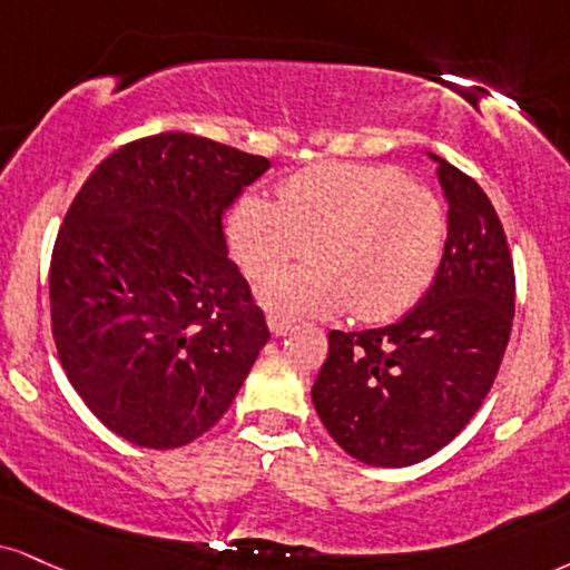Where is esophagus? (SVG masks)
I'll return each mask as SVG.
<instances>
[{
	"instance_id": "obj_1",
	"label": "esophagus",
	"mask_w": 570,
	"mask_h": 570,
	"mask_svg": "<svg viewBox=\"0 0 570 570\" xmlns=\"http://www.w3.org/2000/svg\"><path fill=\"white\" fill-rule=\"evenodd\" d=\"M267 328H271L273 337H284V334L292 328V321H286L284 315H278V313H271L267 315Z\"/></svg>"
}]
</instances>
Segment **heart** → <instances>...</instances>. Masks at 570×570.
Listing matches in <instances>:
<instances>
[{
	"instance_id": "b5f03b06",
	"label": "heart",
	"mask_w": 570,
	"mask_h": 570,
	"mask_svg": "<svg viewBox=\"0 0 570 570\" xmlns=\"http://www.w3.org/2000/svg\"><path fill=\"white\" fill-rule=\"evenodd\" d=\"M246 276L265 278L311 252L315 265L273 276L263 303L286 318H397L433 284L445 246L443 204L385 164L326 161L281 183L278 202L246 194L228 215Z\"/></svg>"
}]
</instances>
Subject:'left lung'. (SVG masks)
Listing matches in <instances>:
<instances>
[{
  "label": "left lung",
  "instance_id": "obj_1",
  "mask_svg": "<svg viewBox=\"0 0 570 570\" xmlns=\"http://www.w3.org/2000/svg\"><path fill=\"white\" fill-rule=\"evenodd\" d=\"M433 159L449 202L433 286L395 324L328 332L313 385L328 435L374 468H409L462 433L497 380L515 315V271L497 209L472 177Z\"/></svg>",
  "mask_w": 570,
  "mask_h": 570
}]
</instances>
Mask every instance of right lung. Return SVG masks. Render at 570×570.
Listing matches in <instances>:
<instances>
[{
	"mask_svg": "<svg viewBox=\"0 0 570 570\" xmlns=\"http://www.w3.org/2000/svg\"><path fill=\"white\" fill-rule=\"evenodd\" d=\"M267 167L207 137L150 135L102 159L68 207L50 263L55 347L125 441H196L271 340L223 233V212Z\"/></svg>",
	"mask_w": 570,
	"mask_h": 570,
	"instance_id": "obj_1",
	"label": "right lung"
}]
</instances>
